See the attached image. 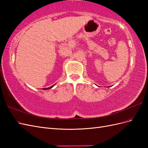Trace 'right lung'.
Listing matches in <instances>:
<instances>
[{
  "mask_svg": "<svg viewBox=\"0 0 148 148\" xmlns=\"http://www.w3.org/2000/svg\"><path fill=\"white\" fill-rule=\"evenodd\" d=\"M53 86H53H51V87H49V88H44V89H51V88H52Z\"/></svg>",
  "mask_w": 148,
  "mask_h": 148,
  "instance_id": "1",
  "label": "right lung"
}]
</instances>
